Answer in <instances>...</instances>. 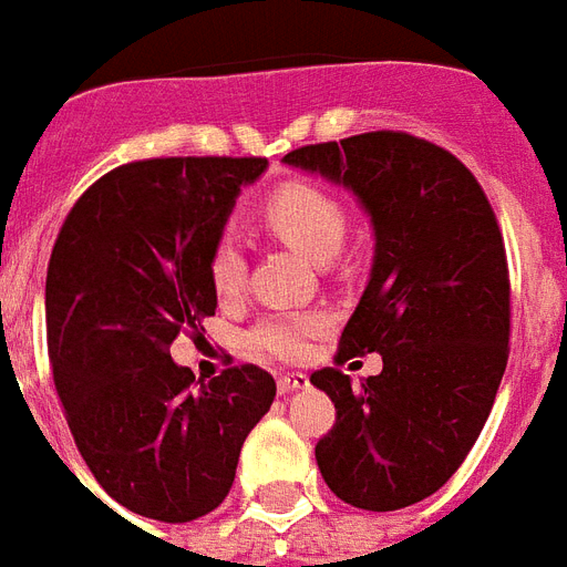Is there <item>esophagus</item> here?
<instances>
[{
  "instance_id": "esophagus-1",
  "label": "esophagus",
  "mask_w": 567,
  "mask_h": 567,
  "mask_svg": "<svg viewBox=\"0 0 567 567\" xmlns=\"http://www.w3.org/2000/svg\"><path fill=\"white\" fill-rule=\"evenodd\" d=\"M276 388H279V394H291V391L309 388V377L306 373H288V377H279Z\"/></svg>"
}]
</instances>
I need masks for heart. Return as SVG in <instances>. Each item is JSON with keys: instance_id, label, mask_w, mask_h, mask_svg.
Returning a JSON list of instances; mask_svg holds the SVG:
<instances>
[{"instance_id": "b5f03b06", "label": "heart", "mask_w": 567, "mask_h": 567, "mask_svg": "<svg viewBox=\"0 0 567 567\" xmlns=\"http://www.w3.org/2000/svg\"><path fill=\"white\" fill-rule=\"evenodd\" d=\"M265 223L297 247L306 258L327 265L341 252L347 240V212L336 196L327 194L309 182H291L267 196ZM244 244L238 231L226 229L214 240L212 256H208V276H212L214 291L220 297H231L244 285ZM327 329L323 315H274L265 318L249 332V347L261 355L293 362L309 350L311 338H318Z\"/></svg>"}]
</instances>
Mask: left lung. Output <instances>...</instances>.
<instances>
[{
	"instance_id": "obj_1",
	"label": "left lung",
	"mask_w": 567,
	"mask_h": 567,
	"mask_svg": "<svg viewBox=\"0 0 567 567\" xmlns=\"http://www.w3.org/2000/svg\"><path fill=\"white\" fill-rule=\"evenodd\" d=\"M282 164L359 199L373 226L371 279L341 332L338 364L379 353L362 385L311 373L336 403L315 458L350 506L394 512L430 497L480 439L509 359V267L480 182L456 155L368 132L293 150Z\"/></svg>"
}]
</instances>
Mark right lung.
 <instances>
[{"instance_id": "1", "label": "right lung", "mask_w": 567, "mask_h": 567, "mask_svg": "<svg viewBox=\"0 0 567 567\" xmlns=\"http://www.w3.org/2000/svg\"><path fill=\"white\" fill-rule=\"evenodd\" d=\"M267 158H153L84 190L47 270L52 379L75 447L109 497L185 524L217 509L276 396L256 364L194 382L171 359L217 309L208 256Z\"/></svg>"}]
</instances>
